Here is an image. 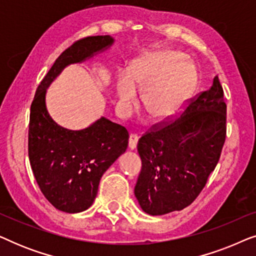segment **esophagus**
I'll use <instances>...</instances> for the list:
<instances>
[{
	"instance_id": "1",
	"label": "esophagus",
	"mask_w": 256,
	"mask_h": 256,
	"mask_svg": "<svg viewBox=\"0 0 256 256\" xmlns=\"http://www.w3.org/2000/svg\"><path fill=\"white\" fill-rule=\"evenodd\" d=\"M138 142V136L136 134H130V136H129V143H128L129 149H130V150L136 149Z\"/></svg>"
}]
</instances>
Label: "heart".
I'll list each match as a JSON object with an SVG mask.
<instances>
[{
	"label": "heart",
	"mask_w": 256,
	"mask_h": 256,
	"mask_svg": "<svg viewBox=\"0 0 256 256\" xmlns=\"http://www.w3.org/2000/svg\"><path fill=\"white\" fill-rule=\"evenodd\" d=\"M178 52L146 54L132 62L129 71L116 78L118 104L130 114L138 104V90H144L142 104L154 120L172 118L183 110L194 90V71Z\"/></svg>",
	"instance_id": "heart-1"
}]
</instances>
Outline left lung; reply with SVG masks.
<instances>
[{
  "instance_id": "left-lung-1",
  "label": "left lung",
  "mask_w": 256,
  "mask_h": 256,
  "mask_svg": "<svg viewBox=\"0 0 256 256\" xmlns=\"http://www.w3.org/2000/svg\"><path fill=\"white\" fill-rule=\"evenodd\" d=\"M225 138L226 104L214 76L176 121L140 138L142 169L134 194L143 211L162 216L190 205L214 170Z\"/></svg>"
}]
</instances>
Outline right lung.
<instances>
[{"label":"right lung","instance_id":"1","mask_svg":"<svg viewBox=\"0 0 256 256\" xmlns=\"http://www.w3.org/2000/svg\"><path fill=\"white\" fill-rule=\"evenodd\" d=\"M113 44L108 34L72 44L56 59L31 104L30 166L44 197L59 211L78 213L93 204L101 177L126 152L129 134L104 116L80 130L62 127L48 114L46 90L66 66L93 58Z\"/></svg>","mask_w":256,"mask_h":256}]
</instances>
